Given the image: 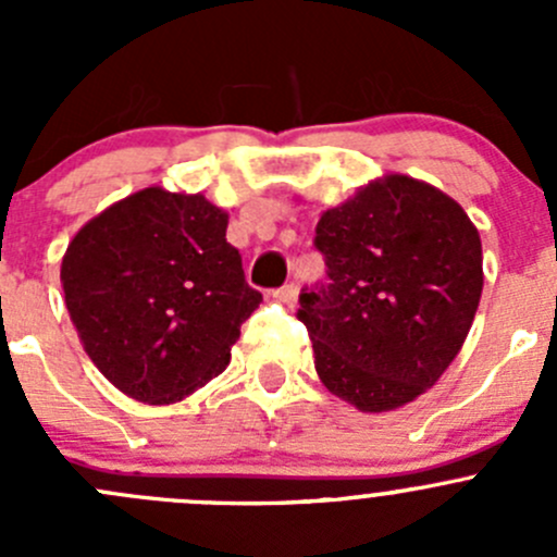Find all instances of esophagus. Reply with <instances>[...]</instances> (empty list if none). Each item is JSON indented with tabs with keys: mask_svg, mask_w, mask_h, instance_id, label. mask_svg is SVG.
<instances>
[{
	"mask_svg": "<svg viewBox=\"0 0 557 557\" xmlns=\"http://www.w3.org/2000/svg\"><path fill=\"white\" fill-rule=\"evenodd\" d=\"M274 296H277V299L283 301V305L294 307L296 299H299V285H296V283L283 285V288H280V290H274Z\"/></svg>",
	"mask_w": 557,
	"mask_h": 557,
	"instance_id": "esophagus-1",
	"label": "esophagus"
}]
</instances>
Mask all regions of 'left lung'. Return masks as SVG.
<instances>
[{
	"label": "left lung",
	"instance_id": "8db88e82",
	"mask_svg": "<svg viewBox=\"0 0 557 557\" xmlns=\"http://www.w3.org/2000/svg\"><path fill=\"white\" fill-rule=\"evenodd\" d=\"M329 283L301 290L296 318L320 383L361 412L414 401L455 361L482 296L480 232L423 180L385 174L314 228Z\"/></svg>",
	"mask_w": 557,
	"mask_h": 557
}]
</instances>
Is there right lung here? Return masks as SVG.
<instances>
[{"label": "right lung", "mask_w": 557, "mask_h": 557, "mask_svg": "<svg viewBox=\"0 0 557 557\" xmlns=\"http://www.w3.org/2000/svg\"><path fill=\"white\" fill-rule=\"evenodd\" d=\"M226 226L201 194L153 185L107 207L66 247V310L117 391L174 404L228 367L261 294L245 283Z\"/></svg>", "instance_id": "add662e5"}]
</instances>
